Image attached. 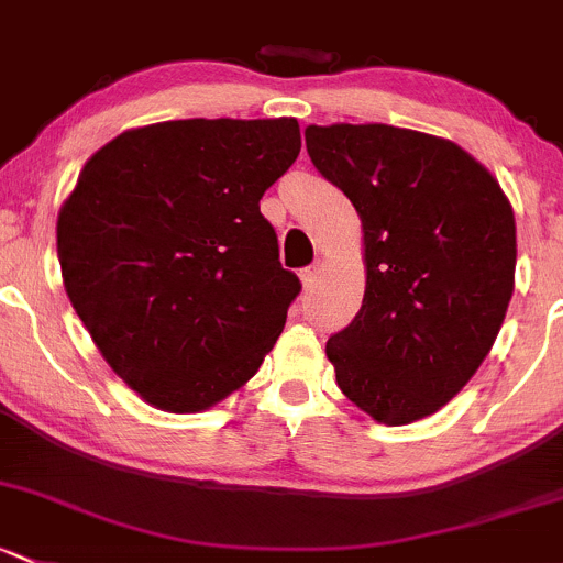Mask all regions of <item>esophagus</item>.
<instances>
[{
  "label": "esophagus",
  "mask_w": 563,
  "mask_h": 563,
  "mask_svg": "<svg viewBox=\"0 0 563 563\" xmlns=\"http://www.w3.org/2000/svg\"><path fill=\"white\" fill-rule=\"evenodd\" d=\"M318 275H321V269H318V266H305V269L299 272L301 286H305L307 291H310V288H316L318 286Z\"/></svg>",
  "instance_id": "esophagus-1"
}]
</instances>
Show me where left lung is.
Here are the masks:
<instances>
[{
	"instance_id": "left-lung-1",
	"label": "left lung",
	"mask_w": 563,
	"mask_h": 563,
	"mask_svg": "<svg viewBox=\"0 0 563 563\" xmlns=\"http://www.w3.org/2000/svg\"><path fill=\"white\" fill-rule=\"evenodd\" d=\"M316 169L364 227L358 316L327 342L342 394L375 421L431 416L488 356L516 286V218L453 142L386 123L307 126Z\"/></svg>"
}]
</instances>
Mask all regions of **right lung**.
Wrapping results in <instances>:
<instances>
[{
	"label": "right lung",
	"instance_id": "obj_1",
	"mask_svg": "<svg viewBox=\"0 0 563 563\" xmlns=\"http://www.w3.org/2000/svg\"><path fill=\"white\" fill-rule=\"evenodd\" d=\"M301 147L294 118H188L118 134L58 212L64 288L145 401L199 412L258 372L301 283L258 210Z\"/></svg>",
	"mask_w": 563,
	"mask_h": 563
}]
</instances>
